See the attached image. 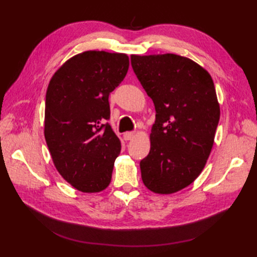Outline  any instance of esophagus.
I'll list each match as a JSON object with an SVG mask.
<instances>
[{
  "label": "esophagus",
  "instance_id": "1",
  "mask_svg": "<svg viewBox=\"0 0 257 257\" xmlns=\"http://www.w3.org/2000/svg\"><path fill=\"white\" fill-rule=\"evenodd\" d=\"M134 136H135V133H134V132H128V133H124V134H123V139H124L125 141H128V140H132V139L134 138Z\"/></svg>",
  "mask_w": 257,
  "mask_h": 257
}]
</instances>
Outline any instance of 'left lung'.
Returning a JSON list of instances; mask_svg holds the SVG:
<instances>
[{
    "instance_id": "obj_1",
    "label": "left lung",
    "mask_w": 257,
    "mask_h": 257,
    "mask_svg": "<svg viewBox=\"0 0 257 257\" xmlns=\"http://www.w3.org/2000/svg\"><path fill=\"white\" fill-rule=\"evenodd\" d=\"M132 66L156 109L141 178L152 192L174 193L199 177L210 156L220 120L214 84L200 65L176 54L133 55Z\"/></svg>"
}]
</instances>
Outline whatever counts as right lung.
<instances>
[{"label": "right lung", "mask_w": 257, "mask_h": 257, "mask_svg": "<svg viewBox=\"0 0 257 257\" xmlns=\"http://www.w3.org/2000/svg\"><path fill=\"white\" fill-rule=\"evenodd\" d=\"M128 68L125 54L88 51L68 59L48 85L46 144L57 171L81 192H99L110 183L121 145L107 122L108 98Z\"/></svg>", "instance_id": "right-lung-1"}]
</instances>
